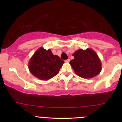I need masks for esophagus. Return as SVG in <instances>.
I'll return each instance as SVG.
<instances>
[{
	"label": "esophagus",
	"mask_w": 122,
	"mask_h": 122,
	"mask_svg": "<svg viewBox=\"0 0 122 122\" xmlns=\"http://www.w3.org/2000/svg\"><path fill=\"white\" fill-rule=\"evenodd\" d=\"M65 62H70V59H69V58H68V59L66 60L65 61Z\"/></svg>",
	"instance_id": "obj_1"
}]
</instances>
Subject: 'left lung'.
<instances>
[{
    "instance_id": "8db88e82",
    "label": "left lung",
    "mask_w": 122,
    "mask_h": 122,
    "mask_svg": "<svg viewBox=\"0 0 122 122\" xmlns=\"http://www.w3.org/2000/svg\"><path fill=\"white\" fill-rule=\"evenodd\" d=\"M75 58L70 61L75 73L84 79H91L99 75L102 71L100 58L93 49H79L72 54Z\"/></svg>"
}]
</instances>
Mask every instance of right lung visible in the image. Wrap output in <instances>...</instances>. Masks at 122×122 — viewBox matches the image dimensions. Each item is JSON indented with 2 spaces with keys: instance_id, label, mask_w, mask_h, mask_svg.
<instances>
[{
  "instance_id": "right-lung-1",
  "label": "right lung",
  "mask_w": 122,
  "mask_h": 122,
  "mask_svg": "<svg viewBox=\"0 0 122 122\" xmlns=\"http://www.w3.org/2000/svg\"><path fill=\"white\" fill-rule=\"evenodd\" d=\"M64 63L58 56L53 55L50 49L41 47L30 58L28 67L34 76L46 81L56 76Z\"/></svg>"
}]
</instances>
